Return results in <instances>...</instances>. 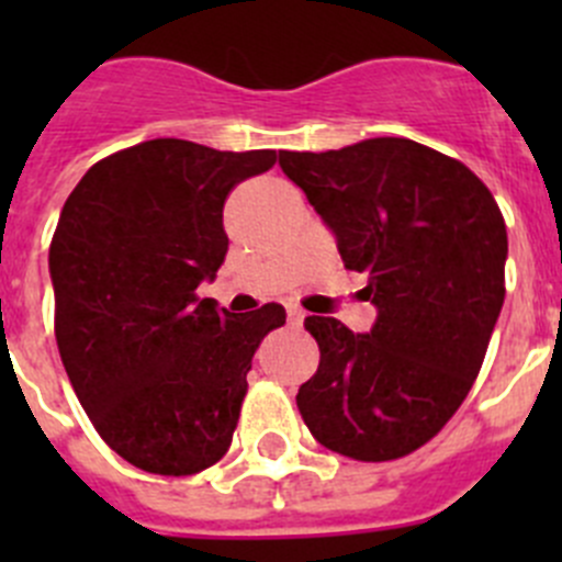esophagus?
I'll return each instance as SVG.
<instances>
[{"mask_svg": "<svg viewBox=\"0 0 562 562\" xmlns=\"http://www.w3.org/2000/svg\"><path fill=\"white\" fill-rule=\"evenodd\" d=\"M288 321H291V326H302L304 313L299 307H288Z\"/></svg>", "mask_w": 562, "mask_h": 562, "instance_id": "obj_1", "label": "esophagus"}]
</instances>
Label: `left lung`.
I'll use <instances>...</instances> for the list:
<instances>
[{
	"mask_svg": "<svg viewBox=\"0 0 562 562\" xmlns=\"http://www.w3.org/2000/svg\"><path fill=\"white\" fill-rule=\"evenodd\" d=\"M337 239L345 269L367 274L378 317L367 334L337 317L304 321L321 364L296 394L313 438L361 462L405 457L468 396L501 315L508 236L484 181L411 138L280 151Z\"/></svg>",
	"mask_w": 562,
	"mask_h": 562,
	"instance_id": "8db88e82",
	"label": "left lung"
}]
</instances>
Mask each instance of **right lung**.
Returning a JSON list of instances; mask_svg holds the SVG:
<instances>
[{"label":"right lung","mask_w":562,"mask_h":562,"mask_svg":"<svg viewBox=\"0 0 562 562\" xmlns=\"http://www.w3.org/2000/svg\"><path fill=\"white\" fill-rule=\"evenodd\" d=\"M277 151L155 138L89 168L48 249L56 345L100 438L135 468L192 475L225 457L260 339L280 304L247 315L198 299L228 252L223 206Z\"/></svg>","instance_id":"right-lung-1"}]
</instances>
